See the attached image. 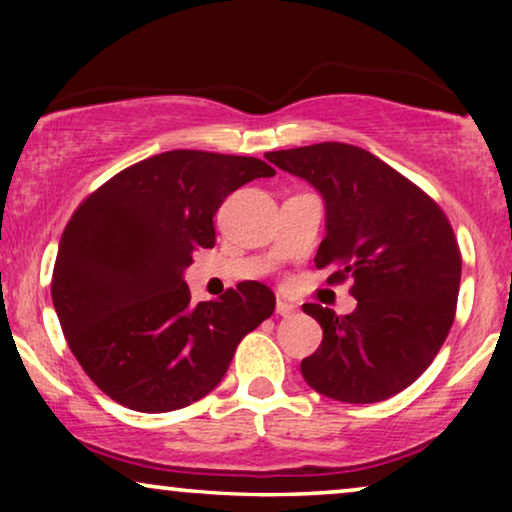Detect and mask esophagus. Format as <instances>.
Instances as JSON below:
<instances>
[{
	"label": "esophagus",
	"instance_id": "34e87169",
	"mask_svg": "<svg viewBox=\"0 0 512 512\" xmlns=\"http://www.w3.org/2000/svg\"><path fill=\"white\" fill-rule=\"evenodd\" d=\"M275 310L279 317H291V314H296V307H293L291 303H286V300H277Z\"/></svg>",
	"mask_w": 512,
	"mask_h": 512
}]
</instances>
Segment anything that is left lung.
Returning a JSON list of instances; mask_svg holds the SVG:
<instances>
[{
    "label": "left lung",
    "mask_w": 512,
    "mask_h": 512,
    "mask_svg": "<svg viewBox=\"0 0 512 512\" xmlns=\"http://www.w3.org/2000/svg\"><path fill=\"white\" fill-rule=\"evenodd\" d=\"M265 158L321 193L326 237L314 263L333 270L328 284L354 282L352 314L303 305L324 340L300 373L342 403L396 396L431 366L457 312L461 251L450 221L422 188L359 146L321 142Z\"/></svg>",
    "instance_id": "8db88e82"
}]
</instances>
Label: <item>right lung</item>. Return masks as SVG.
<instances>
[{
  "label": "right lung",
  "instance_id": "obj_1",
  "mask_svg": "<svg viewBox=\"0 0 512 512\" xmlns=\"http://www.w3.org/2000/svg\"><path fill=\"white\" fill-rule=\"evenodd\" d=\"M272 174L258 158L165 151L125 167L76 207L51 296L76 361L116 403L170 412L200 401L244 335L275 312V293L261 282L198 305L184 282L193 251L214 247L221 202Z\"/></svg>",
  "mask_w": 512,
  "mask_h": 512
}]
</instances>
